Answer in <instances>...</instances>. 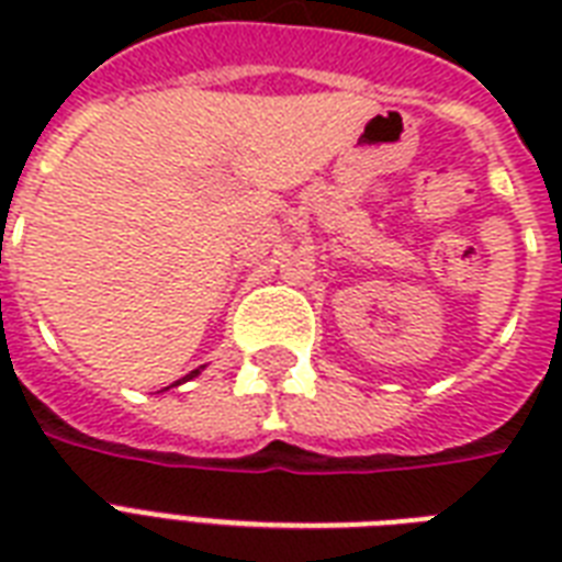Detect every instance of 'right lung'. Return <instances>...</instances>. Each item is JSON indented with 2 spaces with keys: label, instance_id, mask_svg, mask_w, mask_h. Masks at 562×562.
I'll list each match as a JSON object with an SVG mask.
<instances>
[{
  "label": "right lung",
  "instance_id": "obj_1",
  "mask_svg": "<svg viewBox=\"0 0 562 562\" xmlns=\"http://www.w3.org/2000/svg\"><path fill=\"white\" fill-rule=\"evenodd\" d=\"M198 373H201V370H192V373H189V375H187V379H192V375H198Z\"/></svg>",
  "mask_w": 562,
  "mask_h": 562
}]
</instances>
